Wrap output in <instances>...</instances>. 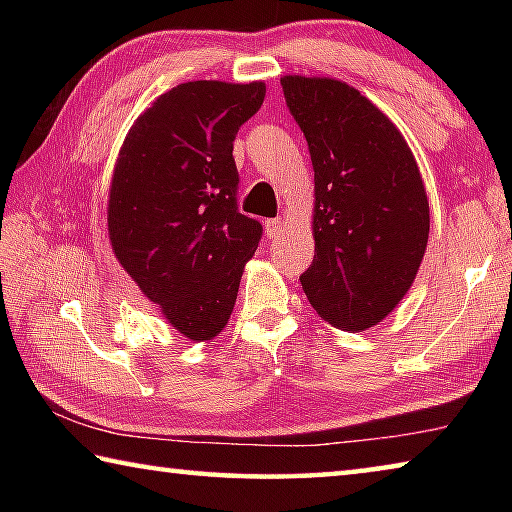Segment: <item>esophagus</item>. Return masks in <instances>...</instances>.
Instances as JSON below:
<instances>
[{"label":"esophagus","instance_id":"esophagus-1","mask_svg":"<svg viewBox=\"0 0 512 512\" xmlns=\"http://www.w3.org/2000/svg\"><path fill=\"white\" fill-rule=\"evenodd\" d=\"M264 228H266V235L271 237V239H275V237L284 235V230H287V221H284L282 216H277V219H266Z\"/></svg>","mask_w":512,"mask_h":512}]
</instances>
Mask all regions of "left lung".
Returning a JSON list of instances; mask_svg holds the SVG:
<instances>
[{
	"label": "left lung",
	"mask_w": 512,
	"mask_h": 512,
	"mask_svg": "<svg viewBox=\"0 0 512 512\" xmlns=\"http://www.w3.org/2000/svg\"><path fill=\"white\" fill-rule=\"evenodd\" d=\"M280 83L316 183V250L300 284L320 318L361 332L391 314L418 275L427 189L402 133L359 90L320 76Z\"/></svg>",
	"instance_id": "obj_1"
}]
</instances>
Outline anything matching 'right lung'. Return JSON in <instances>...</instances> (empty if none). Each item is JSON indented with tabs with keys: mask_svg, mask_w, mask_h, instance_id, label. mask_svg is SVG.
<instances>
[{
	"mask_svg": "<svg viewBox=\"0 0 512 512\" xmlns=\"http://www.w3.org/2000/svg\"><path fill=\"white\" fill-rule=\"evenodd\" d=\"M264 94L262 81L176 85L135 119L112 171V253L192 341L228 323L262 239V223L237 210L232 142Z\"/></svg>",
	"mask_w": 512,
	"mask_h": 512,
	"instance_id": "obj_1",
	"label": "right lung"
}]
</instances>
